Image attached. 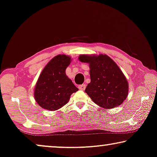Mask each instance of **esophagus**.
I'll return each instance as SVG.
<instances>
[{
	"instance_id": "1",
	"label": "esophagus",
	"mask_w": 157,
	"mask_h": 157,
	"mask_svg": "<svg viewBox=\"0 0 157 157\" xmlns=\"http://www.w3.org/2000/svg\"><path fill=\"white\" fill-rule=\"evenodd\" d=\"M85 87H86V85H85V84H82V85H80L78 86V88L81 90H85Z\"/></svg>"
}]
</instances>
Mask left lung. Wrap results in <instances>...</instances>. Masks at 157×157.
Returning a JSON list of instances; mask_svg holds the SVG:
<instances>
[{
    "label": "left lung",
    "instance_id": "left-lung-1",
    "mask_svg": "<svg viewBox=\"0 0 157 157\" xmlns=\"http://www.w3.org/2000/svg\"><path fill=\"white\" fill-rule=\"evenodd\" d=\"M79 60L90 65L91 81L85 92L94 103L112 109L120 105L126 100L129 84L118 65L107 55H81Z\"/></svg>",
    "mask_w": 157,
    "mask_h": 157
}]
</instances>
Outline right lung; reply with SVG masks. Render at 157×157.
Listing matches in <instances>:
<instances>
[{
    "label": "right lung",
    "instance_id": "obj_1",
    "mask_svg": "<svg viewBox=\"0 0 157 157\" xmlns=\"http://www.w3.org/2000/svg\"><path fill=\"white\" fill-rule=\"evenodd\" d=\"M71 58L58 55L48 63L42 71L35 87L34 97L43 109L54 111L68 102L70 95L78 90L65 74Z\"/></svg>",
    "mask_w": 157,
    "mask_h": 157
}]
</instances>
